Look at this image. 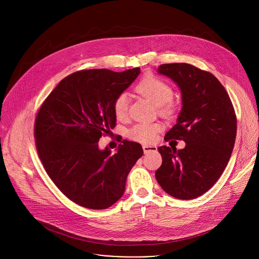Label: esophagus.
Wrapping results in <instances>:
<instances>
[{
	"label": "esophagus",
	"mask_w": 259,
	"mask_h": 259,
	"mask_svg": "<svg viewBox=\"0 0 259 259\" xmlns=\"http://www.w3.org/2000/svg\"><path fill=\"white\" fill-rule=\"evenodd\" d=\"M142 150H143L144 154L149 153V152H155V151H157V146H156V145H147V144H143V145H142Z\"/></svg>",
	"instance_id": "1"
}]
</instances>
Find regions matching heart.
Listing matches in <instances>:
<instances>
[{"instance_id": "1", "label": "heart", "mask_w": 259, "mask_h": 259, "mask_svg": "<svg viewBox=\"0 0 259 259\" xmlns=\"http://www.w3.org/2000/svg\"><path fill=\"white\" fill-rule=\"evenodd\" d=\"M135 90L158 106L161 115L172 117L176 112V104L171 100L173 97L172 87L164 80L154 76H144L135 86ZM129 97L126 93L119 94L113 103L114 114L118 119H123L128 114ZM160 130L156 123H137L128 130V136L138 142H152Z\"/></svg>"}]
</instances>
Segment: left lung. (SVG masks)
I'll list each match as a JSON object with an SVG mask.
<instances>
[{"instance_id":"1","label":"left lung","mask_w":259,"mask_h":259,"mask_svg":"<svg viewBox=\"0 0 259 259\" xmlns=\"http://www.w3.org/2000/svg\"><path fill=\"white\" fill-rule=\"evenodd\" d=\"M158 70L177 83L182 96L177 124L164 139L183 140L186 147H159L163 162L156 179L170 196L195 199L213 187L230 161L237 134L235 108L209 71L189 63L161 64Z\"/></svg>"}]
</instances>
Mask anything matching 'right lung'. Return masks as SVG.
I'll return each mask as SVG.
<instances>
[{"mask_svg":"<svg viewBox=\"0 0 259 259\" xmlns=\"http://www.w3.org/2000/svg\"><path fill=\"white\" fill-rule=\"evenodd\" d=\"M139 72V67L76 71L59 82L36 113L33 134L39 158L59 191L82 207L106 209L115 204L143 155L137 142L123 140L116 154L107 147L100 151L97 143L116 126L115 98Z\"/></svg>","mask_w":259,"mask_h":259,"instance_id":"1","label":"right lung"}]
</instances>
